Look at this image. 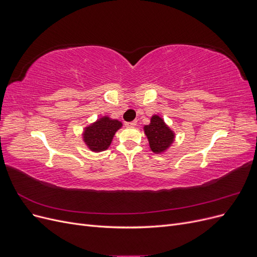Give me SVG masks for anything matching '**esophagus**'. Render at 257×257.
Returning a JSON list of instances; mask_svg holds the SVG:
<instances>
[{"mask_svg":"<svg viewBox=\"0 0 257 257\" xmlns=\"http://www.w3.org/2000/svg\"><path fill=\"white\" fill-rule=\"evenodd\" d=\"M137 122L136 121H132V122H125V126L126 127H135Z\"/></svg>","mask_w":257,"mask_h":257,"instance_id":"esophagus-1","label":"esophagus"}]
</instances>
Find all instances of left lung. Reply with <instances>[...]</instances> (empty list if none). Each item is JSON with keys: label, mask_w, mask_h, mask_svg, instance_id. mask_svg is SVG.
<instances>
[{"label": "left lung", "mask_w": 257, "mask_h": 257, "mask_svg": "<svg viewBox=\"0 0 257 257\" xmlns=\"http://www.w3.org/2000/svg\"><path fill=\"white\" fill-rule=\"evenodd\" d=\"M144 132L149 142L150 149L157 154L166 152L175 142V132L158 114L151 116L150 124L144 126Z\"/></svg>", "instance_id": "obj_1"}]
</instances>
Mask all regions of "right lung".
Wrapping results in <instances>:
<instances>
[{
	"label": "right lung",
	"instance_id": "1",
	"mask_svg": "<svg viewBox=\"0 0 257 257\" xmlns=\"http://www.w3.org/2000/svg\"><path fill=\"white\" fill-rule=\"evenodd\" d=\"M122 127V122L108 115L100 116L95 122L85 126L82 133L83 143L93 152L107 150L111 145L116 131Z\"/></svg>",
	"mask_w": 257,
	"mask_h": 257
}]
</instances>
